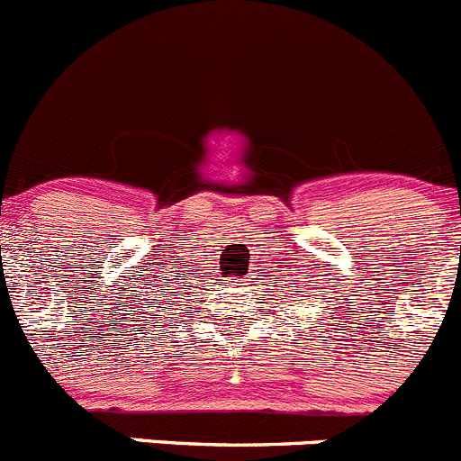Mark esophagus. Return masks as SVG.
Listing matches in <instances>:
<instances>
[{
  "instance_id": "34e87169",
  "label": "esophagus",
  "mask_w": 461,
  "mask_h": 461,
  "mask_svg": "<svg viewBox=\"0 0 461 461\" xmlns=\"http://www.w3.org/2000/svg\"><path fill=\"white\" fill-rule=\"evenodd\" d=\"M243 282H248V279H231V284H236V286H240Z\"/></svg>"
}]
</instances>
